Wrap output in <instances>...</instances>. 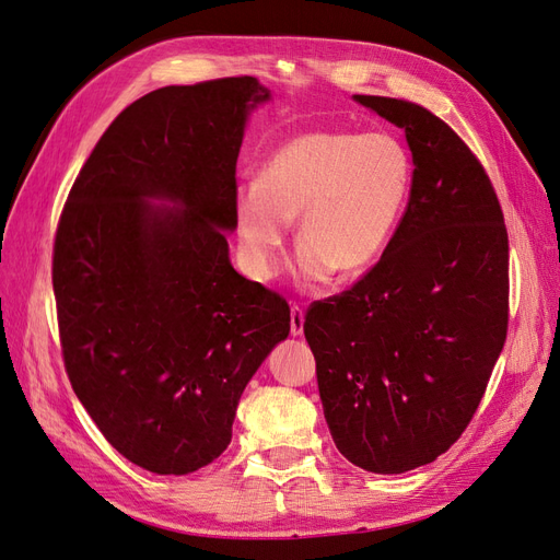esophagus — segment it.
Returning a JSON list of instances; mask_svg holds the SVG:
<instances>
[{"mask_svg": "<svg viewBox=\"0 0 560 560\" xmlns=\"http://www.w3.org/2000/svg\"><path fill=\"white\" fill-rule=\"evenodd\" d=\"M290 331L292 336L303 334V311L299 303H292V311H290Z\"/></svg>", "mask_w": 560, "mask_h": 560, "instance_id": "34e87169", "label": "esophagus"}]
</instances>
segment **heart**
<instances>
[{
  "label": "heart",
  "instance_id": "heart-1",
  "mask_svg": "<svg viewBox=\"0 0 560 560\" xmlns=\"http://www.w3.org/2000/svg\"><path fill=\"white\" fill-rule=\"evenodd\" d=\"M413 163L395 135L315 130L284 142L254 184L235 191L233 217L247 273H278L299 217V276L360 273L385 252L411 191Z\"/></svg>",
  "mask_w": 560,
  "mask_h": 560
}]
</instances>
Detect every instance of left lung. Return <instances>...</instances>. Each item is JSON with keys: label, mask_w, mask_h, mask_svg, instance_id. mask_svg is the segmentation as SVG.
Masks as SVG:
<instances>
[{"label": "left lung", "mask_w": 560, "mask_h": 560, "mask_svg": "<svg viewBox=\"0 0 560 560\" xmlns=\"http://www.w3.org/2000/svg\"><path fill=\"white\" fill-rule=\"evenodd\" d=\"M354 100L404 128L411 198L383 257L315 301L303 334L336 448L401 474L446 453L479 409L510 325V241L488 173L446 121L409 100Z\"/></svg>", "instance_id": "8db88e82"}]
</instances>
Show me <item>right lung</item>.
<instances>
[{"instance_id": "1", "label": "right lung", "mask_w": 560, "mask_h": 560, "mask_svg": "<svg viewBox=\"0 0 560 560\" xmlns=\"http://www.w3.org/2000/svg\"><path fill=\"white\" fill-rule=\"evenodd\" d=\"M254 77L135 100L79 171L56 231L54 294L67 378L107 442L156 474L210 465L290 306L235 273L226 233ZM151 197L179 211L156 209Z\"/></svg>"}]
</instances>
